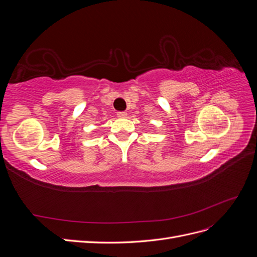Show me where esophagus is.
<instances>
[{"label":"esophagus","instance_id":"esophagus-1","mask_svg":"<svg viewBox=\"0 0 257 257\" xmlns=\"http://www.w3.org/2000/svg\"><path fill=\"white\" fill-rule=\"evenodd\" d=\"M116 115H118L119 118H125V116L127 115V112H125V111H119L118 113H116Z\"/></svg>","mask_w":257,"mask_h":257}]
</instances>
